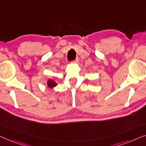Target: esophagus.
Returning <instances> with one entry per match:
<instances>
[{
  "label": "esophagus",
  "mask_w": 146,
  "mask_h": 146,
  "mask_svg": "<svg viewBox=\"0 0 146 146\" xmlns=\"http://www.w3.org/2000/svg\"><path fill=\"white\" fill-rule=\"evenodd\" d=\"M79 58H76V59H75V60H74V61H72V63H78V62H79Z\"/></svg>",
  "instance_id": "esophagus-1"
}]
</instances>
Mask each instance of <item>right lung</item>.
I'll return each instance as SVG.
<instances>
[{
	"mask_svg": "<svg viewBox=\"0 0 146 146\" xmlns=\"http://www.w3.org/2000/svg\"><path fill=\"white\" fill-rule=\"evenodd\" d=\"M47 85H48L49 88H50V89H53V87H56L57 85V83L54 81V80L48 79V82H47Z\"/></svg>",
	"mask_w": 146,
	"mask_h": 146,
	"instance_id": "obj_1",
	"label": "right lung"
}]
</instances>
